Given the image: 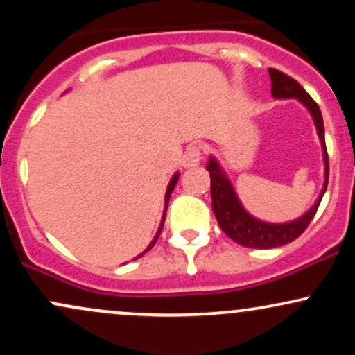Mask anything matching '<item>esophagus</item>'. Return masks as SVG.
Here are the masks:
<instances>
[{"label":"esophagus","instance_id":"obj_1","mask_svg":"<svg viewBox=\"0 0 355 355\" xmlns=\"http://www.w3.org/2000/svg\"><path fill=\"white\" fill-rule=\"evenodd\" d=\"M202 160V145H190L183 155V166L185 168H193L200 165Z\"/></svg>","mask_w":355,"mask_h":355}]
</instances>
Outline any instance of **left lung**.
Returning a JSON list of instances; mask_svg holds the SVG:
<instances>
[{
    "label": "left lung",
    "mask_w": 355,
    "mask_h": 355,
    "mask_svg": "<svg viewBox=\"0 0 355 355\" xmlns=\"http://www.w3.org/2000/svg\"><path fill=\"white\" fill-rule=\"evenodd\" d=\"M268 75L272 80V96L275 100L295 98L304 105L311 113L313 123H315L317 135L320 138L322 145V157H324V187H322L320 195L317 200L309 209L302 217L291 220L284 223H270L263 220L255 218L243 209L242 202L239 200L234 187L223 172V168L215 160V157L209 158L207 170L210 173V191H211V209H214L215 218H217L220 229L225 232L234 242L248 248H274L291 243L292 240L299 237L302 232L307 229L311 220L319 209L322 197L327 190L329 182V157L327 148H325V137H324V120L319 105L311 98L305 89L299 83L285 73L268 68Z\"/></svg>",
    "instance_id": "8db88e82"
}]
</instances>
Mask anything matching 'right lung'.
<instances>
[{
  "label": "right lung",
  "mask_w": 355,
  "mask_h": 355,
  "mask_svg": "<svg viewBox=\"0 0 355 355\" xmlns=\"http://www.w3.org/2000/svg\"><path fill=\"white\" fill-rule=\"evenodd\" d=\"M178 177H180V173H175L173 177H172V180H170V183H168V187H166V193H165V210H164V215H162V222H160V227H158V232H157V235H155L153 237V240L152 242H150V245L146 247V250L145 252H141L140 255L138 257H135V259H140L141 255L144 254H146V252L150 250V248H152L153 245H155V242H157V239H158V235H160V232H162V229H164V222H165V215H166V207H168V200H170V195H172V191H173V189H175V185H177V182H178Z\"/></svg>",
  "instance_id": "right-lung-1"
}]
</instances>
